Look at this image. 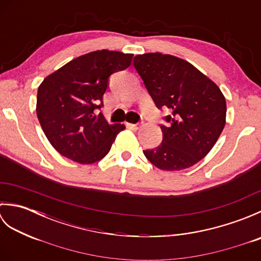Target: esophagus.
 <instances>
[{
	"label": "esophagus",
	"mask_w": 261,
	"mask_h": 261,
	"mask_svg": "<svg viewBox=\"0 0 261 261\" xmlns=\"http://www.w3.org/2000/svg\"><path fill=\"white\" fill-rule=\"evenodd\" d=\"M126 126L127 127H131V129H135V130H138L139 127L141 126L140 124H132V123H126Z\"/></svg>",
	"instance_id": "esophagus-1"
}]
</instances>
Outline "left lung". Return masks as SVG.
Instances as JSON below:
<instances>
[{
    "instance_id": "1",
    "label": "left lung",
    "mask_w": 261,
    "mask_h": 261,
    "mask_svg": "<svg viewBox=\"0 0 261 261\" xmlns=\"http://www.w3.org/2000/svg\"><path fill=\"white\" fill-rule=\"evenodd\" d=\"M134 66L158 109H168L163 141L143 150L162 170L192 167L213 148L225 124L226 103L218 85L184 59L150 53L138 55Z\"/></svg>"
}]
</instances>
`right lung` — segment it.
I'll use <instances>...</instances> for the list:
<instances>
[{
    "mask_svg": "<svg viewBox=\"0 0 261 261\" xmlns=\"http://www.w3.org/2000/svg\"><path fill=\"white\" fill-rule=\"evenodd\" d=\"M132 54L96 50L47 76L38 88L37 115L51 146L64 157L93 164L109 153L123 124H109L103 107L109 77L124 70Z\"/></svg>",
    "mask_w": 261,
    "mask_h": 261,
    "instance_id": "add662e5",
    "label": "right lung"
}]
</instances>
